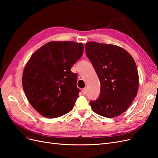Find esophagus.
I'll return each instance as SVG.
<instances>
[{"label":"esophagus","mask_w":158,"mask_h":158,"mask_svg":"<svg viewBox=\"0 0 158 158\" xmlns=\"http://www.w3.org/2000/svg\"><path fill=\"white\" fill-rule=\"evenodd\" d=\"M82 93L84 94H85L87 93V89L86 88H84V89H82Z\"/></svg>","instance_id":"34e87169"}]
</instances>
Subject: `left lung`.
<instances>
[{"label": "left lung", "mask_w": 158, "mask_h": 158, "mask_svg": "<svg viewBox=\"0 0 158 158\" xmlns=\"http://www.w3.org/2000/svg\"><path fill=\"white\" fill-rule=\"evenodd\" d=\"M85 48L101 85L98 98L89 105L99 115L118 116L136 96L139 78L135 62L127 51L114 45L92 41Z\"/></svg>", "instance_id": "obj_1"}]
</instances>
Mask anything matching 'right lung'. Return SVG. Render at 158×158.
Listing matches in <instances>:
<instances>
[{"mask_svg": "<svg viewBox=\"0 0 158 158\" xmlns=\"http://www.w3.org/2000/svg\"><path fill=\"white\" fill-rule=\"evenodd\" d=\"M84 45L51 41L32 55L24 69L22 85L28 101L41 115L56 118L73 109L80 92L71 68L83 55Z\"/></svg>", "mask_w": 158, "mask_h": 158, "instance_id": "obj_1", "label": "right lung"}]
</instances>
